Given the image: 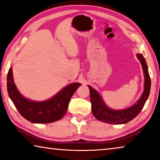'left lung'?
<instances>
[{"instance_id": "1", "label": "left lung", "mask_w": 160, "mask_h": 160, "mask_svg": "<svg viewBox=\"0 0 160 160\" xmlns=\"http://www.w3.org/2000/svg\"><path fill=\"white\" fill-rule=\"evenodd\" d=\"M137 58L141 63L145 76V89L140 99L133 106L126 109L113 110L107 107L103 102L99 93L92 88L89 86L90 91V101L92 112L97 119L102 122L110 124L126 123L133 119L141 112L150 92L151 80L149 75L148 68L142 54H137Z\"/></svg>"}]
</instances>
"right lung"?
I'll use <instances>...</instances> for the list:
<instances>
[{
	"mask_svg": "<svg viewBox=\"0 0 160 160\" xmlns=\"http://www.w3.org/2000/svg\"><path fill=\"white\" fill-rule=\"evenodd\" d=\"M7 82L8 92L16 109L25 119L35 123H51L63 118L70 98L81 85L78 82L70 84L53 98L39 102L31 101L21 95L13 82L11 68L8 72Z\"/></svg>",
	"mask_w": 160,
	"mask_h": 160,
	"instance_id": "obj_1",
	"label": "right lung"
}]
</instances>
